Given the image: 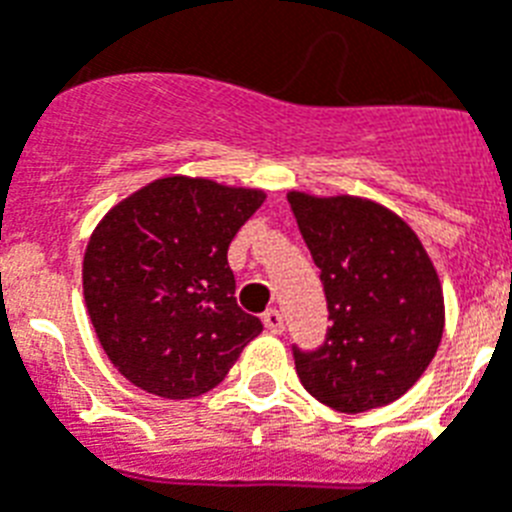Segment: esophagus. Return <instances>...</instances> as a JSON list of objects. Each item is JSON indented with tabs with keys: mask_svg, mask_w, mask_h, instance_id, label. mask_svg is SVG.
Returning <instances> with one entry per match:
<instances>
[{
	"mask_svg": "<svg viewBox=\"0 0 512 512\" xmlns=\"http://www.w3.org/2000/svg\"><path fill=\"white\" fill-rule=\"evenodd\" d=\"M264 327L272 332V335H282L285 332V319H282V314L277 311V308H269V311H264Z\"/></svg>",
	"mask_w": 512,
	"mask_h": 512,
	"instance_id": "esophagus-1",
	"label": "esophagus"
}]
</instances>
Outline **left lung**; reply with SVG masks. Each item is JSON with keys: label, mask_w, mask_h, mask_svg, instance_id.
<instances>
[{"label": "left lung", "mask_w": 512, "mask_h": 512, "mask_svg": "<svg viewBox=\"0 0 512 512\" xmlns=\"http://www.w3.org/2000/svg\"><path fill=\"white\" fill-rule=\"evenodd\" d=\"M319 266L329 327L316 350L293 345L319 403L361 413L411 390L445 329L442 287L416 232L374 201L287 196Z\"/></svg>", "instance_id": "8db88e82"}]
</instances>
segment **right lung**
<instances>
[{"instance_id":"1","label":"right lung","mask_w":512,"mask_h":512,"mask_svg":"<svg viewBox=\"0 0 512 512\" xmlns=\"http://www.w3.org/2000/svg\"><path fill=\"white\" fill-rule=\"evenodd\" d=\"M261 190L164 177L114 206L88 240L83 295L122 377L159 398L204 395L261 322L235 301L227 248Z\"/></svg>"}]
</instances>
